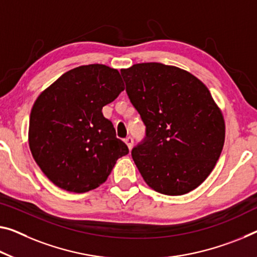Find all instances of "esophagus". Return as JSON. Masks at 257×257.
Wrapping results in <instances>:
<instances>
[{"label":"esophagus","mask_w":257,"mask_h":257,"mask_svg":"<svg viewBox=\"0 0 257 257\" xmlns=\"http://www.w3.org/2000/svg\"><path fill=\"white\" fill-rule=\"evenodd\" d=\"M125 144L127 145V147H128V149H132V147H133V144H134V141H133V139L131 137H127L125 139Z\"/></svg>","instance_id":"1"}]
</instances>
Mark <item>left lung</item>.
<instances>
[{
  "mask_svg": "<svg viewBox=\"0 0 257 257\" xmlns=\"http://www.w3.org/2000/svg\"><path fill=\"white\" fill-rule=\"evenodd\" d=\"M126 93L146 125L132 159L146 184L165 195L199 187L218 161L225 140L222 110L188 71L162 63L120 70Z\"/></svg>",
  "mask_w": 257,
  "mask_h": 257,
  "instance_id": "obj_1",
  "label": "left lung"
}]
</instances>
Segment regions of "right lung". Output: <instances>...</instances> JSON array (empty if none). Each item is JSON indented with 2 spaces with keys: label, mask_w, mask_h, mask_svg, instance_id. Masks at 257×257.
<instances>
[{
  "label": "right lung",
  "mask_w": 257,
  "mask_h": 257,
  "mask_svg": "<svg viewBox=\"0 0 257 257\" xmlns=\"http://www.w3.org/2000/svg\"><path fill=\"white\" fill-rule=\"evenodd\" d=\"M118 70L104 64L68 71L35 100L29 145L34 161L51 183L86 193L108 179L116 162L128 154L102 108L124 90Z\"/></svg>",
  "instance_id": "add662e5"
}]
</instances>
